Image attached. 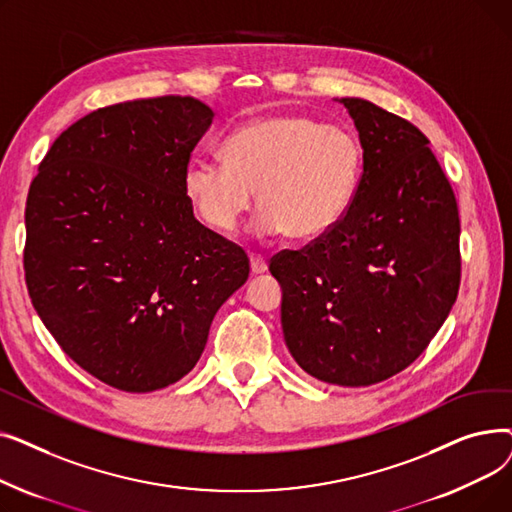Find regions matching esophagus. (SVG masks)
I'll list each match as a JSON object with an SVG mask.
<instances>
[{
  "label": "esophagus",
  "instance_id": "34e87169",
  "mask_svg": "<svg viewBox=\"0 0 512 512\" xmlns=\"http://www.w3.org/2000/svg\"><path fill=\"white\" fill-rule=\"evenodd\" d=\"M249 261H251V274H253V276H259V274H265V272H267V261H265L263 257L251 255Z\"/></svg>",
  "mask_w": 512,
  "mask_h": 512
}]
</instances>
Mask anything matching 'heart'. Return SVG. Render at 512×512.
<instances>
[{"mask_svg": "<svg viewBox=\"0 0 512 512\" xmlns=\"http://www.w3.org/2000/svg\"><path fill=\"white\" fill-rule=\"evenodd\" d=\"M224 157H197L182 178L186 199L218 232L234 230L257 188L259 234L317 240L344 218L361 176L355 134L301 114L240 124L228 134Z\"/></svg>", "mask_w": 512, "mask_h": 512, "instance_id": "heart-1", "label": "heart"}]
</instances>
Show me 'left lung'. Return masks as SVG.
I'll return each mask as SVG.
<instances>
[{
	"label": "left lung",
	"instance_id": "1",
	"mask_svg": "<svg viewBox=\"0 0 512 512\" xmlns=\"http://www.w3.org/2000/svg\"><path fill=\"white\" fill-rule=\"evenodd\" d=\"M363 174L344 218L270 272L282 332L313 378L361 388L409 367L446 321L461 284L459 209L425 134L361 97Z\"/></svg>",
	"mask_w": 512,
	"mask_h": 512
}]
</instances>
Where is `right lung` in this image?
<instances>
[{
  "label": "right lung",
  "mask_w": 512,
  "mask_h": 512,
  "mask_svg": "<svg viewBox=\"0 0 512 512\" xmlns=\"http://www.w3.org/2000/svg\"><path fill=\"white\" fill-rule=\"evenodd\" d=\"M213 122L193 97L124 101L80 118L43 157L26 199L24 274L62 351L124 392L191 371L249 257L205 228L184 170Z\"/></svg>",
  "instance_id": "obj_1"
}]
</instances>
